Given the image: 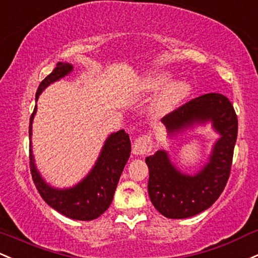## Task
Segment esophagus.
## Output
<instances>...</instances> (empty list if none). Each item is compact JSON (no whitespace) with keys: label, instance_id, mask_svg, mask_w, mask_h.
Listing matches in <instances>:
<instances>
[{"label":"esophagus","instance_id":"34e87169","mask_svg":"<svg viewBox=\"0 0 258 258\" xmlns=\"http://www.w3.org/2000/svg\"><path fill=\"white\" fill-rule=\"evenodd\" d=\"M152 146L153 143H152L151 136L143 134L138 136V137L135 140L134 146H132V152H134V154L136 155L147 154L148 152H151Z\"/></svg>","mask_w":258,"mask_h":258}]
</instances>
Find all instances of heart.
Wrapping results in <instances>:
<instances>
[{"label": "heart", "instance_id": "1", "mask_svg": "<svg viewBox=\"0 0 258 258\" xmlns=\"http://www.w3.org/2000/svg\"><path fill=\"white\" fill-rule=\"evenodd\" d=\"M169 81H170V75L169 73L158 72L155 75L151 76L149 78H147L144 81V86H146V88H148V89H157V88L165 86ZM188 90L189 86L186 82L181 81L169 84L164 89V92L161 93L160 97L158 98L155 107L160 112L168 111V110L174 107L180 100H182L188 94Z\"/></svg>", "mask_w": 258, "mask_h": 258}]
</instances>
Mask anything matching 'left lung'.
I'll return each mask as SVG.
<instances>
[{"mask_svg": "<svg viewBox=\"0 0 258 258\" xmlns=\"http://www.w3.org/2000/svg\"><path fill=\"white\" fill-rule=\"evenodd\" d=\"M207 120L212 121L222 137L214 146L211 161L195 176L176 170L164 151H158L146 159L149 168V198L164 217L182 219L196 216L211 207L225 188L237 137V116L229 99L208 93L192 99L163 117L170 134L197 121Z\"/></svg>", "mask_w": 258, "mask_h": 258, "instance_id": "left-lung-1", "label": "left lung"}]
</instances>
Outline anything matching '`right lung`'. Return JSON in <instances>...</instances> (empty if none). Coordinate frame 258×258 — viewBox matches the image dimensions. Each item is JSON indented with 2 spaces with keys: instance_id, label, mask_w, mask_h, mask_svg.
I'll return each instance as SVG.
<instances>
[{
  "instance_id": "right-lung-1",
  "label": "right lung",
  "mask_w": 258,
  "mask_h": 258,
  "mask_svg": "<svg viewBox=\"0 0 258 258\" xmlns=\"http://www.w3.org/2000/svg\"><path fill=\"white\" fill-rule=\"evenodd\" d=\"M72 69V64L58 62L52 72L46 76L39 86L35 94L36 100L42 90L50 83L66 76ZM35 112L36 106L34 107L33 114L30 116L29 138L32 136V122ZM29 152L32 153V149H29ZM130 153H131L130 137L123 130H121L107 138L103 152L93 170L86 179L73 188L55 189L47 186L41 179L40 174L36 171L32 154H30V172L36 189L50 207L71 219L93 220L100 217L111 205L117 182L130 158Z\"/></svg>"
}]
</instances>
